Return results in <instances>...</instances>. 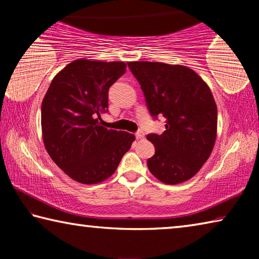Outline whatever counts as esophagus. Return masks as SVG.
Returning <instances> with one entry per match:
<instances>
[{
    "mask_svg": "<svg viewBox=\"0 0 259 259\" xmlns=\"http://www.w3.org/2000/svg\"><path fill=\"white\" fill-rule=\"evenodd\" d=\"M144 137H145V134H144L143 131H138V133L136 134V138L137 139H143Z\"/></svg>",
    "mask_w": 259,
    "mask_h": 259,
    "instance_id": "1",
    "label": "esophagus"
}]
</instances>
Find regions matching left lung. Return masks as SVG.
Wrapping results in <instances>:
<instances>
[{"mask_svg": "<svg viewBox=\"0 0 259 259\" xmlns=\"http://www.w3.org/2000/svg\"><path fill=\"white\" fill-rule=\"evenodd\" d=\"M147 107L163 115L165 130L147 135L155 154L147 160L153 176L176 185L191 179L209 159L217 137V106L202 77L183 65L129 61Z\"/></svg>", "mask_w": 259, "mask_h": 259, "instance_id": "8db88e82", "label": "left lung"}]
</instances>
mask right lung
Masks as SVG:
<instances>
[{"label": "right lung", "instance_id": "obj_1", "mask_svg": "<svg viewBox=\"0 0 259 259\" xmlns=\"http://www.w3.org/2000/svg\"><path fill=\"white\" fill-rule=\"evenodd\" d=\"M125 67L123 61L76 59L57 73L43 98L45 147L75 182L93 185L106 181L134 143L133 134L99 123L108 108L109 87Z\"/></svg>", "mask_w": 259, "mask_h": 259}]
</instances>
